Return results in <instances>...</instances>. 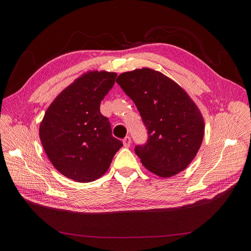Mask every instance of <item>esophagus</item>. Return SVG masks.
<instances>
[{"label": "esophagus", "instance_id": "obj_1", "mask_svg": "<svg viewBox=\"0 0 251 251\" xmlns=\"http://www.w3.org/2000/svg\"><path fill=\"white\" fill-rule=\"evenodd\" d=\"M123 142H124V146H125L126 148L130 147V146H131V137H130V136H126V137H125L124 140H123Z\"/></svg>", "mask_w": 251, "mask_h": 251}]
</instances>
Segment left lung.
<instances>
[{
  "instance_id": "left-lung-1",
  "label": "left lung",
  "mask_w": 251,
  "mask_h": 251,
  "mask_svg": "<svg viewBox=\"0 0 251 251\" xmlns=\"http://www.w3.org/2000/svg\"><path fill=\"white\" fill-rule=\"evenodd\" d=\"M116 82L136 104L148 130L147 142L135 147L142 164L163 178L185 170L204 136L203 117L191 97L149 68L120 74Z\"/></svg>"
}]
</instances>
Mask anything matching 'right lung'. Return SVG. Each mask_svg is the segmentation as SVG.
<instances>
[{"label": "right lung", "instance_id": "1", "mask_svg": "<svg viewBox=\"0 0 251 251\" xmlns=\"http://www.w3.org/2000/svg\"><path fill=\"white\" fill-rule=\"evenodd\" d=\"M116 76L105 71L83 74L55 98L41 123L40 138L49 160L76 182L101 177L123 147L100 109Z\"/></svg>", "mask_w": 251, "mask_h": 251}]
</instances>
